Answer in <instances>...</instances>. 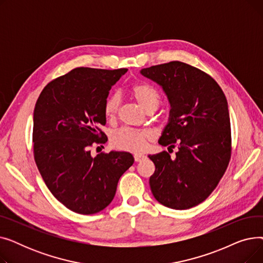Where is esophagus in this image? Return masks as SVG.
Wrapping results in <instances>:
<instances>
[{
    "mask_svg": "<svg viewBox=\"0 0 263 263\" xmlns=\"http://www.w3.org/2000/svg\"><path fill=\"white\" fill-rule=\"evenodd\" d=\"M145 159H146V157L144 155H134L135 162H141V161H143Z\"/></svg>",
    "mask_w": 263,
    "mask_h": 263,
    "instance_id": "esophagus-1",
    "label": "esophagus"
}]
</instances>
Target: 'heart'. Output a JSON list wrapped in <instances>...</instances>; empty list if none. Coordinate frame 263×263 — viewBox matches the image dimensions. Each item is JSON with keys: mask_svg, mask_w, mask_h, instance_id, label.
<instances>
[{"mask_svg": "<svg viewBox=\"0 0 263 263\" xmlns=\"http://www.w3.org/2000/svg\"><path fill=\"white\" fill-rule=\"evenodd\" d=\"M132 95L136 101L146 110H155L161 103L160 93L146 83H136L131 88ZM121 98L118 92L109 95L104 102V114L107 118H115L120 108ZM153 140V133L148 130H137L132 128H121L113 133L112 144L115 148L130 151V153H142L148 143Z\"/></svg>", "mask_w": 263, "mask_h": 263, "instance_id": "b5f03b06", "label": "heart"}]
</instances>
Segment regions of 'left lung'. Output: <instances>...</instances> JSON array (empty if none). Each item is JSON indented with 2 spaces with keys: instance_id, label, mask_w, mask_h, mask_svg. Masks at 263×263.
I'll list each match as a JSON object with an SVG mask.
<instances>
[{
  "instance_id": "obj_1",
  "label": "left lung",
  "mask_w": 263,
  "mask_h": 263,
  "mask_svg": "<svg viewBox=\"0 0 263 263\" xmlns=\"http://www.w3.org/2000/svg\"><path fill=\"white\" fill-rule=\"evenodd\" d=\"M141 73L161 85L171 102L159 143L178 147L175 160L167 151L148 156L156 166L151 192L167 208L190 209L209 197L228 167L232 144L226 97L211 76L182 62L151 66Z\"/></svg>"
}]
</instances>
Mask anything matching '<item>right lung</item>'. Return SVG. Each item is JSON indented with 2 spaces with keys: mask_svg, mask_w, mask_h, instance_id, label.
Wrapping results in <instances>:
<instances>
[{
  "mask_svg": "<svg viewBox=\"0 0 263 263\" xmlns=\"http://www.w3.org/2000/svg\"><path fill=\"white\" fill-rule=\"evenodd\" d=\"M74 68L52 80L34 109L33 148L38 171L53 196L79 214H95L113 200L121 175L134 162L129 153L91 157L95 144L107 141L104 102L109 89L127 72Z\"/></svg>",
  "mask_w": 263,
  "mask_h": 263,
  "instance_id": "right-lung-1",
  "label": "right lung"
}]
</instances>
